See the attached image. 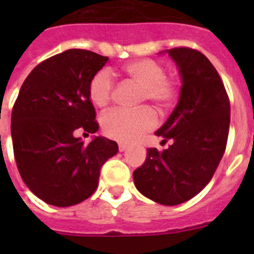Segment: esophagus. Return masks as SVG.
Here are the masks:
<instances>
[{
    "label": "esophagus",
    "mask_w": 254,
    "mask_h": 254,
    "mask_svg": "<svg viewBox=\"0 0 254 254\" xmlns=\"http://www.w3.org/2000/svg\"><path fill=\"white\" fill-rule=\"evenodd\" d=\"M118 149H120V151H125V150L128 149V143L120 142L118 143Z\"/></svg>",
    "instance_id": "34e87169"
}]
</instances>
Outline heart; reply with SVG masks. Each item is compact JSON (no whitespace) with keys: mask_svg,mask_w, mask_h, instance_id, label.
Returning a JSON list of instances; mask_svg holds the SVG:
<instances>
[{"mask_svg":"<svg viewBox=\"0 0 254 254\" xmlns=\"http://www.w3.org/2000/svg\"><path fill=\"white\" fill-rule=\"evenodd\" d=\"M121 72L129 81L142 87L140 103L151 102L159 109L169 107L178 94L176 80L165 76L163 64L154 60H137L123 64ZM116 84L108 69H100L89 82V98L95 107L104 108L113 96ZM103 132L108 137L121 141H133L158 125V116L150 107L137 109L116 108L103 114Z\"/></svg>","mask_w":254,"mask_h":254,"instance_id":"heart-1","label":"heart"}]
</instances>
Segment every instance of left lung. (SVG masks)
Wrapping results in <instances>:
<instances>
[{"mask_svg": "<svg viewBox=\"0 0 254 254\" xmlns=\"http://www.w3.org/2000/svg\"><path fill=\"white\" fill-rule=\"evenodd\" d=\"M168 53L179 68L181 95L155 134L173 143L163 151L147 149L133 181L145 197L174 206L199 193L214 176L225 152L230 102L223 80L205 55L187 47Z\"/></svg>", "mask_w": 254, "mask_h": 254, "instance_id": "obj_1", "label": "left lung"}]
</instances>
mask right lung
I'll use <instances>...</instances> for the list:
<instances>
[{
  "label": "right lung",
  "instance_id": "right-lung-1",
  "mask_svg": "<svg viewBox=\"0 0 254 254\" xmlns=\"http://www.w3.org/2000/svg\"><path fill=\"white\" fill-rule=\"evenodd\" d=\"M109 58L68 49L40 62L25 78L11 114L13 155L22 181L42 201L58 207L95 192L103 164L118 152L116 141L78 131L99 129L89 82Z\"/></svg>",
  "mask_w": 254,
  "mask_h": 254
}]
</instances>
